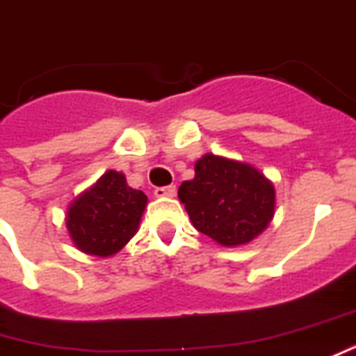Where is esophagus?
Returning <instances> with one entry per match:
<instances>
[{
	"label": "esophagus",
	"mask_w": 356,
	"mask_h": 356,
	"mask_svg": "<svg viewBox=\"0 0 356 356\" xmlns=\"http://www.w3.org/2000/svg\"><path fill=\"white\" fill-rule=\"evenodd\" d=\"M175 185H168V186H156L154 188V195L158 196V198H165V196H173L175 195Z\"/></svg>",
	"instance_id": "34e87169"
}]
</instances>
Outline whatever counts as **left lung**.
Listing matches in <instances>:
<instances>
[{
	"instance_id": "obj_1",
	"label": "left lung",
	"mask_w": 356,
	"mask_h": 356,
	"mask_svg": "<svg viewBox=\"0 0 356 356\" xmlns=\"http://www.w3.org/2000/svg\"><path fill=\"white\" fill-rule=\"evenodd\" d=\"M196 229L225 247L245 245L273 218L275 191L252 165L206 154L196 161L195 179L179 186Z\"/></svg>"
}]
</instances>
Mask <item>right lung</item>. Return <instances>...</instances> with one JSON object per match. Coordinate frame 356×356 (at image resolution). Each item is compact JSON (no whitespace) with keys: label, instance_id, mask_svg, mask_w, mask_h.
Listing matches in <instances>:
<instances>
[{"label":"right lung","instance_id":"add662e5","mask_svg":"<svg viewBox=\"0 0 356 356\" xmlns=\"http://www.w3.org/2000/svg\"><path fill=\"white\" fill-rule=\"evenodd\" d=\"M148 198L127 185L123 173L108 171L67 212V229L86 254L111 256L138 229Z\"/></svg>","mask_w":356,"mask_h":356}]
</instances>
